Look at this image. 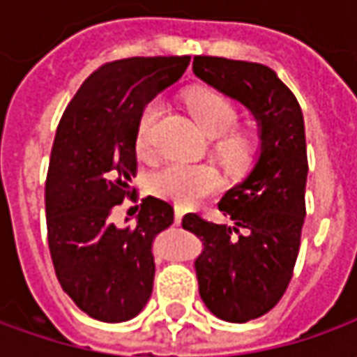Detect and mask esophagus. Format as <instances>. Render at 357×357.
<instances>
[{"label":"esophagus","instance_id":"esophagus-1","mask_svg":"<svg viewBox=\"0 0 357 357\" xmlns=\"http://www.w3.org/2000/svg\"><path fill=\"white\" fill-rule=\"evenodd\" d=\"M183 215H184L183 208H181V206H174V223H176V225L181 223V220H183Z\"/></svg>","mask_w":357,"mask_h":357}]
</instances>
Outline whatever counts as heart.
Here are the masks:
<instances>
[{
  "instance_id": "heart-1",
  "label": "heart",
  "mask_w": 357,
  "mask_h": 357,
  "mask_svg": "<svg viewBox=\"0 0 357 357\" xmlns=\"http://www.w3.org/2000/svg\"><path fill=\"white\" fill-rule=\"evenodd\" d=\"M188 108L200 124L204 132L211 137H223L231 134L237 122V107L227 97L215 91H194L188 95ZM165 112V102L161 99L149 100L137 118L136 149L142 157H151L155 151V134L159 120ZM255 153V142L247 136H233L221 146V155L231 165L249 163ZM221 176L211 165L167 163L149 176L151 192L165 200L190 206L202 196L218 190Z\"/></svg>"
}]
</instances>
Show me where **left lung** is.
<instances>
[{"label":"left lung","instance_id":"1","mask_svg":"<svg viewBox=\"0 0 357 357\" xmlns=\"http://www.w3.org/2000/svg\"><path fill=\"white\" fill-rule=\"evenodd\" d=\"M192 71L241 102L258 126L255 163L218 204L231 225L196 213L183 220L184 229L202 241L194 270L204 305L221 321L247 323L282 299L296 266L305 221L303 112L276 71L262 63L196 56Z\"/></svg>","mask_w":357,"mask_h":357}]
</instances>
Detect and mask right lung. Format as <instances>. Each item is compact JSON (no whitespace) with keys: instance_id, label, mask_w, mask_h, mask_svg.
I'll return each instance as SVG.
<instances>
[{"instance_id":"obj_1","label":"right lung","mask_w":357,"mask_h":357,"mask_svg":"<svg viewBox=\"0 0 357 357\" xmlns=\"http://www.w3.org/2000/svg\"><path fill=\"white\" fill-rule=\"evenodd\" d=\"M188 56L110 61L66 108L46 178L48 247L61 289L102 323L142 313L155 278L153 239L173 223V206L147 196L136 223L116 227L110 211L132 192L137 118L181 79Z\"/></svg>"}]
</instances>
